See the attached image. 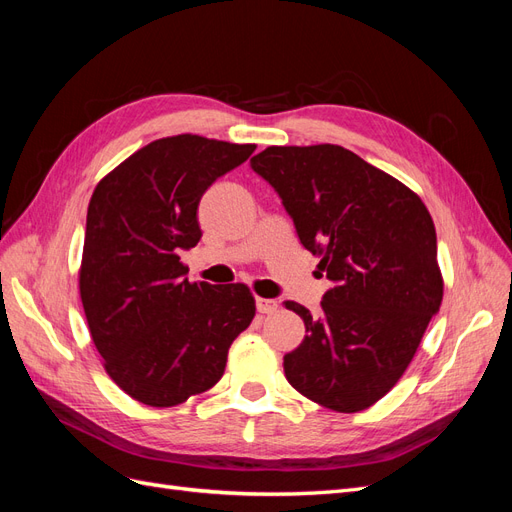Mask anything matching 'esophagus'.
Listing matches in <instances>:
<instances>
[{"label": "esophagus", "instance_id": "1", "mask_svg": "<svg viewBox=\"0 0 512 512\" xmlns=\"http://www.w3.org/2000/svg\"><path fill=\"white\" fill-rule=\"evenodd\" d=\"M277 301H273V299H256V309L260 314H273V312H277Z\"/></svg>", "mask_w": 512, "mask_h": 512}]
</instances>
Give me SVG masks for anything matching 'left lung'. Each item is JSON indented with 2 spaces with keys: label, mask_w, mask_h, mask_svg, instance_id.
Here are the masks:
<instances>
[{
  "label": "left lung",
  "mask_w": 512,
  "mask_h": 512,
  "mask_svg": "<svg viewBox=\"0 0 512 512\" xmlns=\"http://www.w3.org/2000/svg\"><path fill=\"white\" fill-rule=\"evenodd\" d=\"M250 164L335 282L320 316L284 303L307 333L284 356L286 380L335 412L374 406L404 376L442 303L436 226L425 203L339 145L267 147Z\"/></svg>",
  "instance_id": "8db88e82"
}]
</instances>
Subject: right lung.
Wrapping results in <instances>:
<instances>
[{
	"label": "right lung",
	"mask_w": 512,
	"mask_h": 512,
	"mask_svg": "<svg viewBox=\"0 0 512 512\" xmlns=\"http://www.w3.org/2000/svg\"><path fill=\"white\" fill-rule=\"evenodd\" d=\"M256 145L158 138L113 168L89 200L79 290L106 374L151 408L209 391L256 314L245 284L188 282L179 250L203 232L198 203Z\"/></svg>",
	"instance_id": "add662e5"
}]
</instances>
